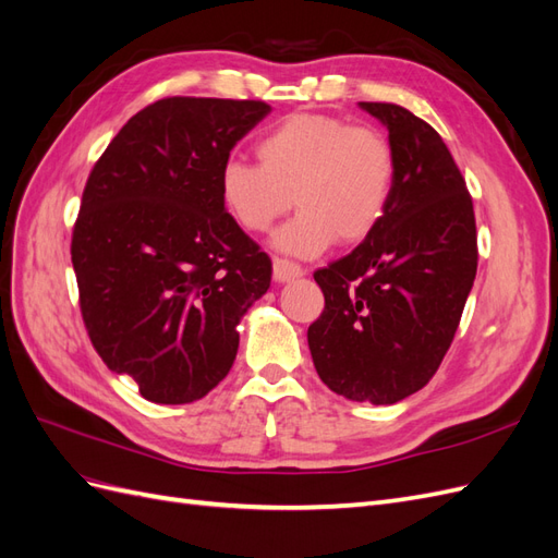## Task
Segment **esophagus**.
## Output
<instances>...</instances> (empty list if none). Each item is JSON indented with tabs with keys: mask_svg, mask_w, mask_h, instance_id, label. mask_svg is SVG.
<instances>
[{
	"mask_svg": "<svg viewBox=\"0 0 558 558\" xmlns=\"http://www.w3.org/2000/svg\"><path fill=\"white\" fill-rule=\"evenodd\" d=\"M272 275H275V281L279 283H286L291 279H298L305 275V269H302L298 263L289 260V258H275L272 260Z\"/></svg>",
	"mask_w": 558,
	"mask_h": 558,
	"instance_id": "esophagus-1",
	"label": "esophagus"
}]
</instances>
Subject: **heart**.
Wrapping results in <instances>:
<instances>
[{"mask_svg": "<svg viewBox=\"0 0 558 558\" xmlns=\"http://www.w3.org/2000/svg\"><path fill=\"white\" fill-rule=\"evenodd\" d=\"M258 165L228 160L218 193L234 223L265 232L300 207L272 244L295 256H318L337 238L359 244L391 205L398 158L384 132L326 113H293L256 144Z\"/></svg>", "mask_w": 558, "mask_h": 558, "instance_id": "b5f03b06", "label": "heart"}]
</instances>
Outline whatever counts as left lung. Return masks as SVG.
Returning a JSON list of instances; mask_svg holds the SVG:
<instances>
[{"mask_svg":"<svg viewBox=\"0 0 558 558\" xmlns=\"http://www.w3.org/2000/svg\"><path fill=\"white\" fill-rule=\"evenodd\" d=\"M359 107L388 130L396 189L379 228L314 272L326 307L307 342L330 391L393 404L424 388L451 347L477 275V228L440 134L398 105Z\"/></svg>","mask_w":558,"mask_h":558,"instance_id":"left-lung-1","label":"left lung"}]
</instances>
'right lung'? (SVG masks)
<instances>
[{"label":"right lung","instance_id":"add662e5","mask_svg":"<svg viewBox=\"0 0 558 558\" xmlns=\"http://www.w3.org/2000/svg\"><path fill=\"white\" fill-rule=\"evenodd\" d=\"M269 111L258 99H158L121 128L83 189L72 234L83 324L111 373L150 402L205 398L272 281V260L218 193L230 150Z\"/></svg>","mask_w":558,"mask_h":558}]
</instances>
